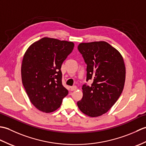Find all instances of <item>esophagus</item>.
Instances as JSON below:
<instances>
[{
  "label": "esophagus",
  "instance_id": "34e87169",
  "mask_svg": "<svg viewBox=\"0 0 146 146\" xmlns=\"http://www.w3.org/2000/svg\"><path fill=\"white\" fill-rule=\"evenodd\" d=\"M76 89H77V87H76V86H75V85H74L73 86H71V87H70V90H71V91L76 90Z\"/></svg>",
  "mask_w": 146,
  "mask_h": 146
}]
</instances>
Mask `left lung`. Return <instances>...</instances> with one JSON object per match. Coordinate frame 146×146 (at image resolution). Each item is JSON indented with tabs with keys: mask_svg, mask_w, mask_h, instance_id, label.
Returning <instances> with one entry per match:
<instances>
[{
	"mask_svg": "<svg viewBox=\"0 0 146 146\" xmlns=\"http://www.w3.org/2000/svg\"><path fill=\"white\" fill-rule=\"evenodd\" d=\"M78 49L87 64L86 81L93 83L83 85V97L77 105L86 115L99 117L110 109L122 94L124 61L119 51L105 41L82 42Z\"/></svg>",
	"mask_w": 146,
	"mask_h": 146,
	"instance_id": "left-lung-1",
	"label": "left lung"
}]
</instances>
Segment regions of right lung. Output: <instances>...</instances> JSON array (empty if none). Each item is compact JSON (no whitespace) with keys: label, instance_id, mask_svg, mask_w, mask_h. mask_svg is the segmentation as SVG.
Here are the masks:
<instances>
[{"label":"right lung","instance_id":"1","mask_svg":"<svg viewBox=\"0 0 146 146\" xmlns=\"http://www.w3.org/2000/svg\"><path fill=\"white\" fill-rule=\"evenodd\" d=\"M74 46L73 42L45 37L33 43L24 55L22 82L31 102L42 112L57 110L68 94L62 85L61 67Z\"/></svg>","mask_w":146,"mask_h":146}]
</instances>
